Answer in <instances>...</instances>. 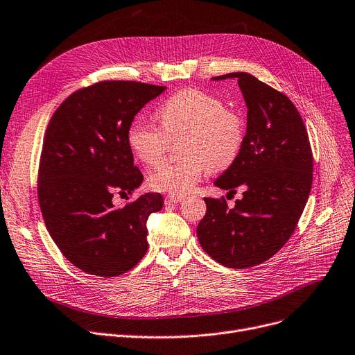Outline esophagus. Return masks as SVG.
<instances>
[{
    "label": "esophagus",
    "mask_w": 355,
    "mask_h": 355,
    "mask_svg": "<svg viewBox=\"0 0 355 355\" xmlns=\"http://www.w3.org/2000/svg\"><path fill=\"white\" fill-rule=\"evenodd\" d=\"M182 200H184V197H182V196H174V194H171V196H167V197H165V202H170V204L181 202Z\"/></svg>",
    "instance_id": "34e87169"
}]
</instances>
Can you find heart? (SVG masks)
I'll return each mask as SVG.
<instances>
[{"mask_svg": "<svg viewBox=\"0 0 355 355\" xmlns=\"http://www.w3.org/2000/svg\"><path fill=\"white\" fill-rule=\"evenodd\" d=\"M161 128L134 120L127 130V144L134 157L147 167L164 158L168 138L184 134L180 150L184 158L162 164L148 177L154 191L182 196L201 180L207 168L224 170L239 157L244 141L240 114L225 108L224 101L204 89H181L157 110Z\"/></svg>", "mask_w": 355, "mask_h": 355, "instance_id": "obj_1", "label": "heart"}]
</instances>
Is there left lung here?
<instances>
[{"mask_svg":"<svg viewBox=\"0 0 355 355\" xmlns=\"http://www.w3.org/2000/svg\"><path fill=\"white\" fill-rule=\"evenodd\" d=\"M239 80L247 105V132L239 157L214 181L243 198L228 209L224 198H204L207 212L197 227L202 250L228 268L261 264L293 235L313 184V153L302 118L284 94L248 73Z\"/></svg>","mask_w":355,"mask_h":355,"instance_id":"obj_1","label":"left lung"}]
</instances>
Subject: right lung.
<instances>
[{
  "mask_svg": "<svg viewBox=\"0 0 355 355\" xmlns=\"http://www.w3.org/2000/svg\"><path fill=\"white\" fill-rule=\"evenodd\" d=\"M164 89L101 81L71 94L46 127L38 171L41 212L62 255L87 274L121 275L148 250L146 223L162 208V196L146 193L123 208H115L112 197L131 194L144 180L127 130Z\"/></svg>",
  "mask_w": 355,
  "mask_h": 355,
  "instance_id": "obj_1",
  "label": "right lung"
}]
</instances>
